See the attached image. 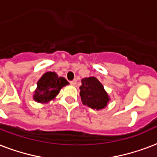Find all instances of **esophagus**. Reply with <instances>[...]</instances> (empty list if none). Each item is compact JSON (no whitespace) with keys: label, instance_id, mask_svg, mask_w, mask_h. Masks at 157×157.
<instances>
[{"label":"esophagus","instance_id":"obj_1","mask_svg":"<svg viewBox=\"0 0 157 157\" xmlns=\"http://www.w3.org/2000/svg\"><path fill=\"white\" fill-rule=\"evenodd\" d=\"M71 85H72V86H76V84H77V81H76V80H74V81H71L70 82Z\"/></svg>","mask_w":157,"mask_h":157}]
</instances>
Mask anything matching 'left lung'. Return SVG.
Masks as SVG:
<instances>
[{
  "label": "left lung",
  "instance_id": "left-lung-1",
  "mask_svg": "<svg viewBox=\"0 0 157 157\" xmlns=\"http://www.w3.org/2000/svg\"><path fill=\"white\" fill-rule=\"evenodd\" d=\"M80 90L82 104L93 109L100 110L105 109L110 100L102 84L94 76L82 79Z\"/></svg>",
  "mask_w": 157,
  "mask_h": 157
}]
</instances>
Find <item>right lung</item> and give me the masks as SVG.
<instances>
[{
	"label": "right lung",
	"mask_w": 157,
	"mask_h": 157,
	"mask_svg": "<svg viewBox=\"0 0 157 157\" xmlns=\"http://www.w3.org/2000/svg\"><path fill=\"white\" fill-rule=\"evenodd\" d=\"M69 85L64 77L57 76L56 72L48 71L41 76L37 82V88L33 94L34 101L46 104L53 100L63 87Z\"/></svg>",
	"instance_id": "obj_1"
}]
</instances>
